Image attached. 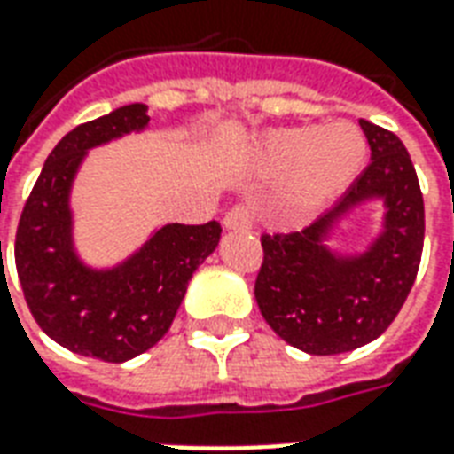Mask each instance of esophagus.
Masks as SVG:
<instances>
[{
	"mask_svg": "<svg viewBox=\"0 0 454 454\" xmlns=\"http://www.w3.org/2000/svg\"><path fill=\"white\" fill-rule=\"evenodd\" d=\"M223 226L228 231H250L253 228V211L247 207H233L223 216Z\"/></svg>",
	"mask_w": 454,
	"mask_h": 454,
	"instance_id": "1",
	"label": "esophagus"
}]
</instances>
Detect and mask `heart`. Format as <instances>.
Segmentation results:
<instances>
[{
  "label": "heart",
  "instance_id": "b5f03b06",
  "mask_svg": "<svg viewBox=\"0 0 454 454\" xmlns=\"http://www.w3.org/2000/svg\"><path fill=\"white\" fill-rule=\"evenodd\" d=\"M367 138L352 123L270 130L257 148L270 175H286L279 199L296 216L316 214L350 187L367 165Z\"/></svg>",
  "mask_w": 454,
  "mask_h": 454
}]
</instances>
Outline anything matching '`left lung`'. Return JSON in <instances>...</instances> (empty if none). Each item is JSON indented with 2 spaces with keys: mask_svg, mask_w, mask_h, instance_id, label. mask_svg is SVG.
Returning a JSON list of instances; mask_svg holds the SVG:
<instances>
[{
  "mask_svg": "<svg viewBox=\"0 0 454 454\" xmlns=\"http://www.w3.org/2000/svg\"><path fill=\"white\" fill-rule=\"evenodd\" d=\"M372 162L333 208L304 231L262 236L255 279L260 314L282 340L309 355H340L380 338L416 282L426 211L409 150L391 130L360 121ZM381 198L380 236L360 256L325 246L352 207Z\"/></svg>",
  "mask_w": 454,
  "mask_h": 454,
  "instance_id": "obj_1",
  "label": "left lung"
}]
</instances>
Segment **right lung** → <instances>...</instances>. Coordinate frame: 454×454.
Segmentation results:
<instances>
[{"label": "right lung", "instance_id": "add662e5", "mask_svg": "<svg viewBox=\"0 0 454 454\" xmlns=\"http://www.w3.org/2000/svg\"><path fill=\"white\" fill-rule=\"evenodd\" d=\"M148 121L145 104H129L70 130L45 160L16 228V272L35 324L94 360L126 362L168 333L194 270L221 240L218 221L168 223L119 265L97 270L80 260L70 208L74 175L87 150L138 133Z\"/></svg>", "mask_w": 454, "mask_h": 454}]
</instances>
